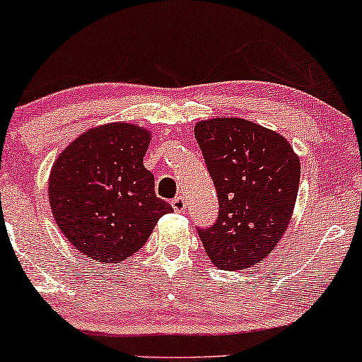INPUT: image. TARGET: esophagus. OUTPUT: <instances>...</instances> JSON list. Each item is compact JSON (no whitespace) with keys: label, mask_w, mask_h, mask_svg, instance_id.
Returning a JSON list of instances; mask_svg holds the SVG:
<instances>
[{"label":"esophagus","mask_w":362,"mask_h":362,"mask_svg":"<svg viewBox=\"0 0 362 362\" xmlns=\"http://www.w3.org/2000/svg\"><path fill=\"white\" fill-rule=\"evenodd\" d=\"M171 206H173V209L176 211V213H181V211H185V208H186V201H185V198H182V196H177V198L171 201Z\"/></svg>","instance_id":"34e87169"}]
</instances>
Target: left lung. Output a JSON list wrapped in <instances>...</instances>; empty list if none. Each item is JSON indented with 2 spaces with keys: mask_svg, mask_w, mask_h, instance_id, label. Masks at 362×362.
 <instances>
[{
  "mask_svg": "<svg viewBox=\"0 0 362 362\" xmlns=\"http://www.w3.org/2000/svg\"><path fill=\"white\" fill-rule=\"evenodd\" d=\"M194 136L219 198L218 221L198 229L204 251L219 269L256 266L293 218L299 156L284 136L243 118L199 121Z\"/></svg>",
  "mask_w": 362,
  "mask_h": 362,
  "instance_id": "8db88e82",
  "label": "left lung"
}]
</instances>
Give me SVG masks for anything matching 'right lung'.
Wrapping results in <instances>:
<instances>
[{"label": "right lung", "instance_id": "1", "mask_svg": "<svg viewBox=\"0 0 362 362\" xmlns=\"http://www.w3.org/2000/svg\"><path fill=\"white\" fill-rule=\"evenodd\" d=\"M151 133L131 123L84 131L51 168L48 198L54 221L74 250L112 264L146 243L173 208L154 192L144 168Z\"/></svg>", "mask_w": 362, "mask_h": 362}]
</instances>
